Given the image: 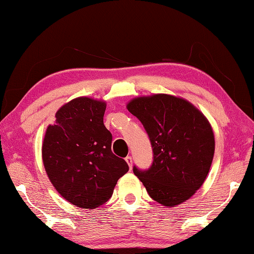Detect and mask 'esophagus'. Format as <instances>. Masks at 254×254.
<instances>
[{
    "label": "esophagus",
    "instance_id": "34e87169",
    "mask_svg": "<svg viewBox=\"0 0 254 254\" xmlns=\"http://www.w3.org/2000/svg\"><path fill=\"white\" fill-rule=\"evenodd\" d=\"M126 161H127V163L128 165V167H130V169L132 168V163H133V160H132V157H130V156H127V158H126Z\"/></svg>",
    "mask_w": 254,
    "mask_h": 254
}]
</instances>
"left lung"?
<instances>
[{"label": "left lung", "mask_w": 254, "mask_h": 254, "mask_svg": "<svg viewBox=\"0 0 254 254\" xmlns=\"http://www.w3.org/2000/svg\"><path fill=\"white\" fill-rule=\"evenodd\" d=\"M150 137L153 162L133 173L153 200L175 207L195 194L212 165L215 137L205 115L185 98L169 94L139 96L127 104Z\"/></svg>", "instance_id": "left-lung-1"}]
</instances>
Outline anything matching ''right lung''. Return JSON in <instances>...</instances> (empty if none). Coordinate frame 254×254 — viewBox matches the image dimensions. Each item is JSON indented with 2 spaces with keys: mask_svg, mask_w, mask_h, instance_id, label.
Instances as JSON below:
<instances>
[{
  "mask_svg": "<svg viewBox=\"0 0 254 254\" xmlns=\"http://www.w3.org/2000/svg\"><path fill=\"white\" fill-rule=\"evenodd\" d=\"M106 103L76 97L56 113L42 142L48 178L62 197L80 208L105 204L128 166L111 150L112 134L103 122Z\"/></svg>",
  "mask_w": 254,
  "mask_h": 254,
  "instance_id": "add662e5",
  "label": "right lung"
}]
</instances>
